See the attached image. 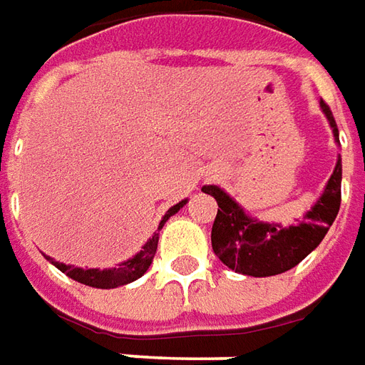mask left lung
<instances>
[{"instance_id":"8db88e82","label":"left lung","mask_w":365,"mask_h":365,"mask_svg":"<svg viewBox=\"0 0 365 365\" xmlns=\"http://www.w3.org/2000/svg\"><path fill=\"white\" fill-rule=\"evenodd\" d=\"M319 108L328 120L334 140L339 143L336 120L329 108L319 101ZM203 193L215 197L217 215L212 227V247L222 264L237 274L254 277H269L296 267L312 254L326 237L334 224L341 202V158L316 203L304 214V222L294 225L262 222L245 212L230 193L220 185H203Z\"/></svg>"}]
</instances>
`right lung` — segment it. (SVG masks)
Segmentation results:
<instances>
[{"mask_svg": "<svg viewBox=\"0 0 365 365\" xmlns=\"http://www.w3.org/2000/svg\"><path fill=\"white\" fill-rule=\"evenodd\" d=\"M187 203V200H182L180 203L172 205L165 215L162 217V222L158 225V230L153 232L150 240L143 244L140 252L135 255H131L130 259L121 262L115 267H106V269H99V267H91V269H83V267L68 266V264H59L56 259H51L49 255H46L47 262L53 264L58 267L59 272H63L66 276H69L71 279H76L79 284H86L89 287H99V289H113V287L125 286V284H131L135 282L138 277H141L148 269H150L151 262H153V255H155V250H158V240H160V230L163 227V224L172 217L173 214H178L182 210L183 205Z\"/></svg>", "mask_w": 365, "mask_h": 365, "instance_id": "right-lung-1", "label": "right lung"}]
</instances>
